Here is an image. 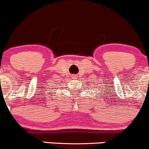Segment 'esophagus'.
<instances>
[{"label": "esophagus", "mask_w": 149, "mask_h": 149, "mask_svg": "<svg viewBox=\"0 0 149 149\" xmlns=\"http://www.w3.org/2000/svg\"><path fill=\"white\" fill-rule=\"evenodd\" d=\"M72 77H73V79H77V77L76 75H74V76H73Z\"/></svg>", "instance_id": "obj_1"}]
</instances>
